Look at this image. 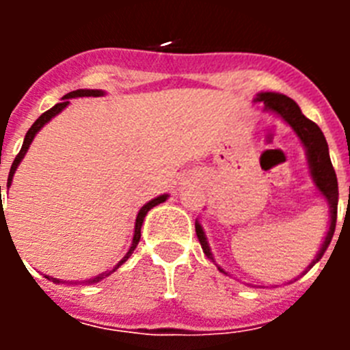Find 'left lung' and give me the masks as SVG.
I'll return each mask as SVG.
<instances>
[{
	"label": "left lung",
	"mask_w": 350,
	"mask_h": 350,
	"mask_svg": "<svg viewBox=\"0 0 350 350\" xmlns=\"http://www.w3.org/2000/svg\"><path fill=\"white\" fill-rule=\"evenodd\" d=\"M256 101H261V103L265 105V110H270V112L282 117L287 124L295 129V133L299 137L301 144L307 147V157L308 165H310L312 178H314L317 189H319L321 194L326 198L327 205H329L332 224H329V231H327L326 238H324V243L323 247H321L319 254H317V258H315L314 262L310 265V267H314L315 262L323 258L327 245L332 242L336 226V210H338V182H336L335 168H333L332 159H329V150H327L326 138H324L319 126L303 116L298 105L291 100V98H287V96L277 94V92H261V94H258ZM194 228H196L198 240L202 243L203 252L206 254V258L213 261L212 252H210V247L208 243H206L205 233H203V228L200 226V222H194ZM217 268L224 273V270H222L221 267Z\"/></svg>",
	"instance_id": "8db88e82"
}]
</instances>
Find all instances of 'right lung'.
<instances>
[{"instance_id":"right-lung-1","label":"right lung","mask_w":350,"mask_h":350,"mask_svg":"<svg viewBox=\"0 0 350 350\" xmlns=\"http://www.w3.org/2000/svg\"><path fill=\"white\" fill-rule=\"evenodd\" d=\"M82 96H92V98H98V96H103V91H98V89H77V91H71V92H68V94L64 96V98H63V101H61V103L54 105V107H52L51 110H47V112H45V113H42V116H40L38 119L35 120V124L31 126V128H29V131L26 133V138H24L23 148H21V152L17 154V157H15V159H14V163H12L10 173H8V182H6V187H10V185H12V178H14V173H15V170H17L18 163H21V161H23V157L26 156L27 148H29L31 142H33V138H35V135H36V133H38L40 129L43 128V124H47V122H49V120L52 119V117H54V116H57V113H59L61 110H63V108L66 107L68 103H70V98H82ZM0 193H1V185H0ZM166 198H168V194H163V196H157V198H154L152 202H148L147 205H144V206H142V210H140V212H138V215H137V224H135V234H133V243H131V247H129L128 254H126L124 258H122V259H120L119 262H117V265H116V268H113V270H108V271H105V273L98 275V277H96V279H91V280H88V284L100 282L101 279H105V277H108V275H110V273H113V271H116L117 268H119L120 265H122V262H126V261H128V258H129V256L133 254V250L137 249L138 242H140V237H142V224H144V217H145V215H147V212H148V210L152 208V206H156V205H159V203H163V202H165ZM0 205H1V198H0ZM1 206H3V205H1ZM1 219H5V212H3V208L0 210V222H1ZM5 224H6V222H5ZM45 279L52 280V282H55V284H59V282H61V280H57V279H52V277H47V275H45Z\"/></svg>"}]
</instances>
